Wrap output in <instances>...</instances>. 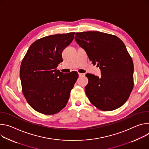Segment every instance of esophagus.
<instances>
[{"mask_svg":"<svg viewBox=\"0 0 149 149\" xmlns=\"http://www.w3.org/2000/svg\"><path fill=\"white\" fill-rule=\"evenodd\" d=\"M78 74H79V77H83V76H85V74H84V73H79Z\"/></svg>","mask_w":149,"mask_h":149,"instance_id":"34e87169","label":"esophagus"}]
</instances>
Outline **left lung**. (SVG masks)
Here are the masks:
<instances>
[{"mask_svg":"<svg viewBox=\"0 0 149 149\" xmlns=\"http://www.w3.org/2000/svg\"><path fill=\"white\" fill-rule=\"evenodd\" d=\"M75 41L89 60L97 64L101 77L87 73L85 92L90 102L102 111H112L127 101L133 90L134 65L124 42L98 31L76 33Z\"/></svg>","mask_w":149,"mask_h":149,"instance_id":"8db88e82","label":"left lung"}]
</instances>
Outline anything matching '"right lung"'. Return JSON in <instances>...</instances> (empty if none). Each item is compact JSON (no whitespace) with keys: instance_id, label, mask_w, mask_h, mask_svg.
<instances>
[{"instance_id":"1","label":"right lung","mask_w":149,"mask_h":149,"mask_svg":"<svg viewBox=\"0 0 149 149\" xmlns=\"http://www.w3.org/2000/svg\"><path fill=\"white\" fill-rule=\"evenodd\" d=\"M74 32L56 34L36 41L21 63L20 79L29 105L45 115L58 113L67 104L78 73H65L56 68L62 52L73 40Z\"/></svg>"}]
</instances>
